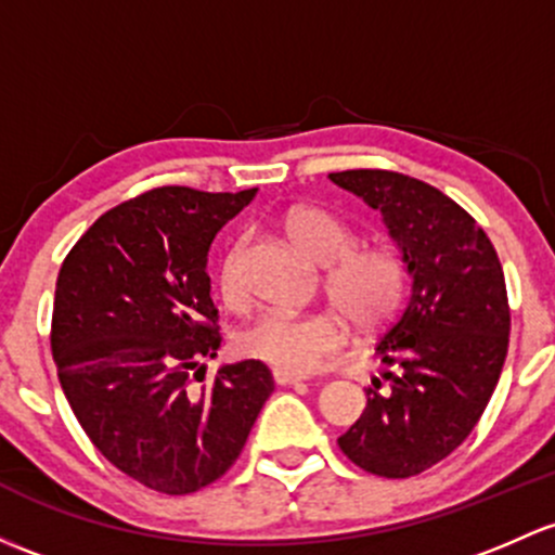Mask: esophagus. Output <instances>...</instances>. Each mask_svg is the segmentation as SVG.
<instances>
[{
  "mask_svg": "<svg viewBox=\"0 0 555 555\" xmlns=\"http://www.w3.org/2000/svg\"><path fill=\"white\" fill-rule=\"evenodd\" d=\"M273 383H276V385H297V383H306V377L295 375V372L273 370Z\"/></svg>",
  "mask_w": 555,
  "mask_h": 555,
  "instance_id": "esophagus-1",
  "label": "esophagus"
}]
</instances>
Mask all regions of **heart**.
I'll return each mask as SVG.
<instances>
[{"label": "heart", "instance_id": "obj_1", "mask_svg": "<svg viewBox=\"0 0 555 555\" xmlns=\"http://www.w3.org/2000/svg\"><path fill=\"white\" fill-rule=\"evenodd\" d=\"M289 238L319 266H326L324 289L343 311H266L238 335V348L273 370L308 375L322 370L348 340V324L380 330L396 317L410 284V268L393 244H359L353 225L324 207H293L284 215ZM244 242H233L218 268L225 306H247L242 273Z\"/></svg>", "mask_w": 555, "mask_h": 555}]
</instances>
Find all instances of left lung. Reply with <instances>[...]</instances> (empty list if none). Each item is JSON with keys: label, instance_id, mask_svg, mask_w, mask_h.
Listing matches in <instances>:
<instances>
[{"label": "left lung", "instance_id": "obj_1", "mask_svg": "<svg viewBox=\"0 0 555 555\" xmlns=\"http://www.w3.org/2000/svg\"><path fill=\"white\" fill-rule=\"evenodd\" d=\"M330 178L380 209L412 273L410 300L377 343L393 370L372 380L337 447L366 474L410 478L463 444L492 399L511 332L503 266L481 225L434 185L390 170Z\"/></svg>", "mask_w": 555, "mask_h": 555}]
</instances>
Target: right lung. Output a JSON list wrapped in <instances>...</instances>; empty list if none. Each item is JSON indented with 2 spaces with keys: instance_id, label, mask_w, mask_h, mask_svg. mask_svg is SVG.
<instances>
[{
  "instance_id": "1",
  "label": "right lung",
  "mask_w": 555,
  "mask_h": 555,
  "mask_svg": "<svg viewBox=\"0 0 555 555\" xmlns=\"http://www.w3.org/2000/svg\"><path fill=\"white\" fill-rule=\"evenodd\" d=\"M255 191L209 194L162 185L116 204L63 260L50 346L81 430L114 468L162 494L218 481L242 454L271 370L218 356L207 253Z\"/></svg>"
}]
</instances>
